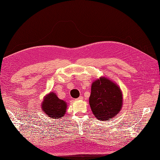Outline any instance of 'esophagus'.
I'll use <instances>...</instances> for the list:
<instances>
[{
	"label": "esophagus",
	"mask_w": 160,
	"mask_h": 160,
	"mask_svg": "<svg viewBox=\"0 0 160 160\" xmlns=\"http://www.w3.org/2000/svg\"><path fill=\"white\" fill-rule=\"evenodd\" d=\"M82 98H83V97H79L78 99V100H82Z\"/></svg>",
	"instance_id": "34e87169"
}]
</instances>
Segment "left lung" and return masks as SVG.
Instances as JSON below:
<instances>
[{"mask_svg":"<svg viewBox=\"0 0 160 160\" xmlns=\"http://www.w3.org/2000/svg\"><path fill=\"white\" fill-rule=\"evenodd\" d=\"M122 100L120 87L111 80L101 77L92 82L89 104L97 120L107 121L117 117Z\"/></svg>","mask_w":160,"mask_h":160,"instance_id":"obj_1","label":"left lung"}]
</instances>
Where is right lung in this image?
<instances>
[{
	"instance_id": "obj_1",
	"label": "right lung",
	"mask_w": 160,
	"mask_h": 160,
	"mask_svg": "<svg viewBox=\"0 0 160 160\" xmlns=\"http://www.w3.org/2000/svg\"><path fill=\"white\" fill-rule=\"evenodd\" d=\"M42 108L49 117L57 119L63 117L67 109V103L59 99L56 93L51 92L43 98Z\"/></svg>"
}]
</instances>
